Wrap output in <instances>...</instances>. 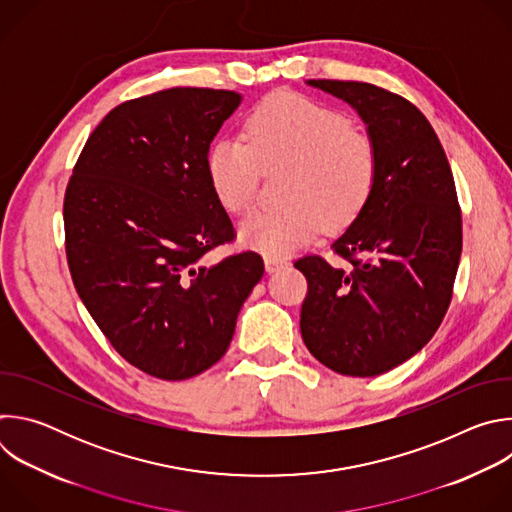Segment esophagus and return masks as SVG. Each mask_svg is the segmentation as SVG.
<instances>
[{
    "label": "esophagus",
    "instance_id": "1",
    "mask_svg": "<svg viewBox=\"0 0 512 512\" xmlns=\"http://www.w3.org/2000/svg\"><path fill=\"white\" fill-rule=\"evenodd\" d=\"M289 265V261L287 259H281V257H271V255H267L265 257V269L269 271V273H273V271H279V269H283V267H287Z\"/></svg>",
    "mask_w": 512,
    "mask_h": 512
}]
</instances>
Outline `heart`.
<instances>
[{
    "instance_id": "heart-1",
    "label": "heart",
    "mask_w": 512,
    "mask_h": 512,
    "mask_svg": "<svg viewBox=\"0 0 512 512\" xmlns=\"http://www.w3.org/2000/svg\"><path fill=\"white\" fill-rule=\"evenodd\" d=\"M241 139H218L206 156L210 186L229 212L253 208L259 178L283 170L279 210L249 216L241 243L283 257L314 239L322 225L342 229L369 202L377 148L350 119L298 93H273L245 119Z\"/></svg>"
}]
</instances>
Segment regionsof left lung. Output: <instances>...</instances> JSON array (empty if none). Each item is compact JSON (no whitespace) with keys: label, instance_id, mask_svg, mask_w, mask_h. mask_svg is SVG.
Returning <instances> with one entry per match:
<instances>
[{"label":"left lung","instance_id":"8db88e82","mask_svg":"<svg viewBox=\"0 0 512 512\" xmlns=\"http://www.w3.org/2000/svg\"><path fill=\"white\" fill-rule=\"evenodd\" d=\"M369 125L379 170L369 202L332 245L304 255L300 328L334 373L375 377L419 352L440 328L462 255V210L450 162L425 115L405 97L358 81H308Z\"/></svg>","mask_w":512,"mask_h":512}]
</instances>
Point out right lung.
Listing matches in <instances>:
<instances>
[{"mask_svg":"<svg viewBox=\"0 0 512 512\" xmlns=\"http://www.w3.org/2000/svg\"><path fill=\"white\" fill-rule=\"evenodd\" d=\"M235 91L176 87L125 101L89 135L64 192L72 283L135 369L184 381L227 352L263 277L255 251L208 265L237 233L206 172Z\"/></svg>","mask_w":512,"mask_h":512,"instance_id":"1","label":"right lung"}]
</instances>
